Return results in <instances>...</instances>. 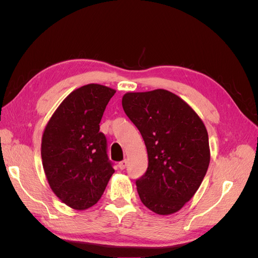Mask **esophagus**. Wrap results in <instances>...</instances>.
<instances>
[{"instance_id":"esophagus-1","label":"esophagus","mask_w":258,"mask_h":258,"mask_svg":"<svg viewBox=\"0 0 258 258\" xmlns=\"http://www.w3.org/2000/svg\"><path fill=\"white\" fill-rule=\"evenodd\" d=\"M127 165H128V161H127V160H122V161H120V162L118 163V168H119L120 170H123V169H126Z\"/></svg>"}]
</instances>
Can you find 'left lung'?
Listing matches in <instances>:
<instances>
[{
	"label": "left lung",
	"instance_id": "obj_1",
	"mask_svg": "<svg viewBox=\"0 0 258 258\" xmlns=\"http://www.w3.org/2000/svg\"><path fill=\"white\" fill-rule=\"evenodd\" d=\"M121 104L147 150V170L136 182L140 199L155 213L173 214L192 198L207 173L205 123L183 99L165 89L127 92Z\"/></svg>",
	"mask_w": 258,
	"mask_h": 258
}]
</instances>
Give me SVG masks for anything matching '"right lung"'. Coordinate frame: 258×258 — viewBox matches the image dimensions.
<instances>
[{"mask_svg": "<svg viewBox=\"0 0 258 258\" xmlns=\"http://www.w3.org/2000/svg\"><path fill=\"white\" fill-rule=\"evenodd\" d=\"M116 90L99 84L77 88L62 101L42 137L44 172L53 194L74 210L95 206L115 170L100 121Z\"/></svg>", "mask_w": 258, "mask_h": 258, "instance_id": "obj_1", "label": "right lung"}]
</instances>
